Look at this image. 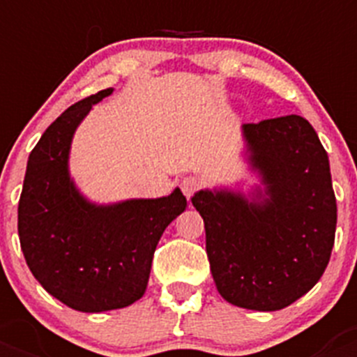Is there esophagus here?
Listing matches in <instances>:
<instances>
[{"label": "esophagus", "mask_w": 357, "mask_h": 357, "mask_svg": "<svg viewBox=\"0 0 357 357\" xmlns=\"http://www.w3.org/2000/svg\"><path fill=\"white\" fill-rule=\"evenodd\" d=\"M179 187H181V190H183V195L187 196V198H190V196L195 195L196 190L200 189L202 183H200V179L195 178V176H187V178H183L181 181H179Z\"/></svg>", "instance_id": "34e87169"}]
</instances>
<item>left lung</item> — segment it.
Segmentation results:
<instances>
[{"mask_svg":"<svg viewBox=\"0 0 357 357\" xmlns=\"http://www.w3.org/2000/svg\"><path fill=\"white\" fill-rule=\"evenodd\" d=\"M252 170L263 189L200 190L213 280L229 304L278 311L304 296L332 255L337 204L326 150L298 114L244 123Z\"/></svg>","mask_w":357,"mask_h":357,"instance_id":"left-lung-1","label":"left lung"}]
</instances>
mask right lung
I'll return each instance as SVG.
<instances>
[{
  "mask_svg": "<svg viewBox=\"0 0 357 357\" xmlns=\"http://www.w3.org/2000/svg\"><path fill=\"white\" fill-rule=\"evenodd\" d=\"M105 89L68 107L33 148L18 204V235L29 271L47 293L83 313L120 310L142 294L162 231L187 200L176 189L155 200L96 206L68 172L72 137Z\"/></svg>",
  "mask_w": 357,
  "mask_h": 357,
  "instance_id": "right-lung-1",
  "label": "right lung"
}]
</instances>
